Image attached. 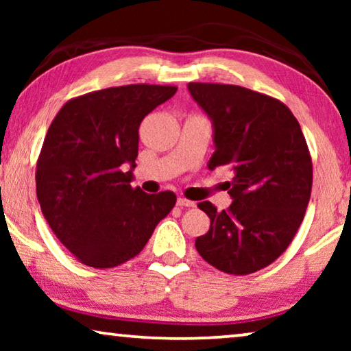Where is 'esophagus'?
<instances>
[{
    "label": "esophagus",
    "instance_id": "esophagus-1",
    "mask_svg": "<svg viewBox=\"0 0 351 351\" xmlns=\"http://www.w3.org/2000/svg\"><path fill=\"white\" fill-rule=\"evenodd\" d=\"M177 206H180V208H195V201H190L186 198H177Z\"/></svg>",
    "mask_w": 351,
    "mask_h": 351
}]
</instances>
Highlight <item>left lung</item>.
I'll return each mask as SVG.
<instances>
[{"mask_svg": "<svg viewBox=\"0 0 351 351\" xmlns=\"http://www.w3.org/2000/svg\"><path fill=\"white\" fill-rule=\"evenodd\" d=\"M189 90L214 124L209 169L233 171L228 209L198 204L210 227L196 251L220 271L249 275L275 262L304 220L313 184L308 145L281 100L234 84L189 83Z\"/></svg>", "mask_w": 351, "mask_h": 351, "instance_id": "obj_1", "label": "left lung"}]
</instances>
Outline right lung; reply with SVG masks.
I'll use <instances>...</instances> for the list:
<instances>
[{
	"instance_id": "obj_1",
	"label": "right lung",
	"mask_w": 351,
	"mask_h": 351,
	"mask_svg": "<svg viewBox=\"0 0 351 351\" xmlns=\"http://www.w3.org/2000/svg\"><path fill=\"white\" fill-rule=\"evenodd\" d=\"M176 90H94L70 99L52 119L36 161V196L52 232L84 265L104 270L131 261L176 206L174 191L147 195L131 185L138 126Z\"/></svg>"
}]
</instances>
